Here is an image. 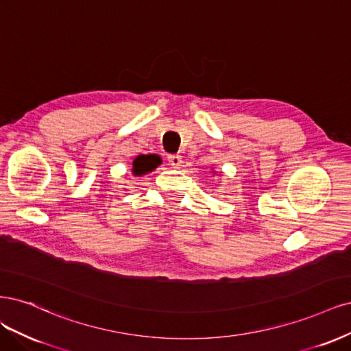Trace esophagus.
Here are the masks:
<instances>
[{
	"label": "esophagus",
	"instance_id": "34e87169",
	"mask_svg": "<svg viewBox=\"0 0 351 351\" xmlns=\"http://www.w3.org/2000/svg\"><path fill=\"white\" fill-rule=\"evenodd\" d=\"M167 162L173 169H179L180 166H182V157H180L179 154H171V156H167Z\"/></svg>",
	"mask_w": 351,
	"mask_h": 351
}]
</instances>
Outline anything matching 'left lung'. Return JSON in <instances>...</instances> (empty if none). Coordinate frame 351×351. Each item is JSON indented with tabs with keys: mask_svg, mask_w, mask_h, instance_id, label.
I'll return each mask as SVG.
<instances>
[{
	"mask_svg": "<svg viewBox=\"0 0 351 351\" xmlns=\"http://www.w3.org/2000/svg\"><path fill=\"white\" fill-rule=\"evenodd\" d=\"M211 172H213V173H216V171H211Z\"/></svg>",
	"mask_w": 351,
	"mask_h": 351,
	"instance_id": "1",
	"label": "left lung"
}]
</instances>
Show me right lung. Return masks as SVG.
<instances>
[{
	"label": "right lung",
	"instance_id": "right-lung-1",
	"mask_svg": "<svg viewBox=\"0 0 351 351\" xmlns=\"http://www.w3.org/2000/svg\"><path fill=\"white\" fill-rule=\"evenodd\" d=\"M162 163V159L157 154H140L134 159L131 172L134 176H144L153 172Z\"/></svg>",
	"mask_w": 351,
	"mask_h": 351
}]
</instances>
